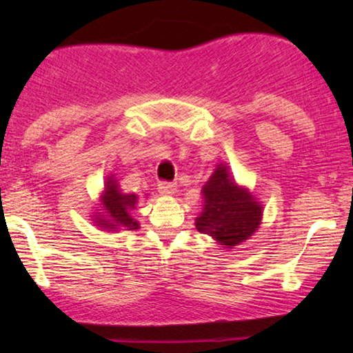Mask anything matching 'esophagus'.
I'll list each match as a JSON object with an SVG mask.
<instances>
[{"mask_svg": "<svg viewBox=\"0 0 353 353\" xmlns=\"http://www.w3.org/2000/svg\"><path fill=\"white\" fill-rule=\"evenodd\" d=\"M176 183L172 182H160L159 183V193L163 196H171V194L176 193Z\"/></svg>", "mask_w": 353, "mask_h": 353, "instance_id": "obj_1", "label": "esophagus"}]
</instances>
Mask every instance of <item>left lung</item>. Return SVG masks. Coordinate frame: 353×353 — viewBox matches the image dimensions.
<instances>
[{
  "label": "left lung",
  "mask_w": 353,
  "mask_h": 353,
  "mask_svg": "<svg viewBox=\"0 0 353 353\" xmlns=\"http://www.w3.org/2000/svg\"><path fill=\"white\" fill-rule=\"evenodd\" d=\"M201 193L203 210L194 225L199 233L210 236L223 249L245 243L260 228L263 204L249 188L234 181L227 163L215 166Z\"/></svg>",
  "instance_id": "8db88e82"
}]
</instances>
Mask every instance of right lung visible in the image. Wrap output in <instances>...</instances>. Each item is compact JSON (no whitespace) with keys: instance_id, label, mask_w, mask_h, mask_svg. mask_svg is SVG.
Instances as JSON below:
<instances>
[{"instance_id":"obj_1","label":"right lung","mask_w":353,"mask_h":353,"mask_svg":"<svg viewBox=\"0 0 353 353\" xmlns=\"http://www.w3.org/2000/svg\"><path fill=\"white\" fill-rule=\"evenodd\" d=\"M139 196L136 193H123L120 190L115 174L106 176L103 192L99 193V209L92 212V222L101 231H122L138 230L139 222L131 212L136 209Z\"/></svg>"}]
</instances>
